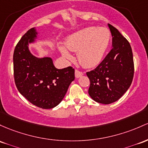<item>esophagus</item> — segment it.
<instances>
[{
  "label": "esophagus",
  "instance_id": "obj_1",
  "mask_svg": "<svg viewBox=\"0 0 148 148\" xmlns=\"http://www.w3.org/2000/svg\"><path fill=\"white\" fill-rule=\"evenodd\" d=\"M83 74H83L82 71L77 70V69H76V70H75V77H76V78L81 77L83 75Z\"/></svg>",
  "mask_w": 148,
  "mask_h": 148
}]
</instances>
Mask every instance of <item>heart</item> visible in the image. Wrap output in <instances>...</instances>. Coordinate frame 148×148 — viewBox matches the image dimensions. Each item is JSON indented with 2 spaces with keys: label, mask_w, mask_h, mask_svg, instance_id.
I'll return each instance as SVG.
<instances>
[{
  "label": "heart",
  "mask_w": 148,
  "mask_h": 148,
  "mask_svg": "<svg viewBox=\"0 0 148 148\" xmlns=\"http://www.w3.org/2000/svg\"><path fill=\"white\" fill-rule=\"evenodd\" d=\"M110 41L111 33L108 29L90 27L70 36L65 46L71 51L77 52L79 61L84 66L93 67L102 61ZM66 49L62 46L60 50L64 58L71 60L72 56Z\"/></svg>",
  "instance_id": "heart-1"
}]
</instances>
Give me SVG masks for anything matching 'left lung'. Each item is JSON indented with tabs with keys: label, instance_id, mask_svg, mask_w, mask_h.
Segmentation results:
<instances>
[{
	"label": "left lung",
	"instance_id": "8db88e82",
	"mask_svg": "<svg viewBox=\"0 0 148 148\" xmlns=\"http://www.w3.org/2000/svg\"><path fill=\"white\" fill-rule=\"evenodd\" d=\"M112 36V49L93 70L88 71V94L99 103L116 102L129 88L134 74L132 49L129 42L108 24Z\"/></svg>",
	"mask_w": 148,
	"mask_h": 148
}]
</instances>
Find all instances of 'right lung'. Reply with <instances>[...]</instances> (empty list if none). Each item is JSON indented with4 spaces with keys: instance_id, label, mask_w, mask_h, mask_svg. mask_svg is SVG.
I'll return each mask as SVG.
<instances>
[{
    "instance_id": "right-lung-1",
    "label": "right lung",
    "mask_w": 148,
    "mask_h": 148,
    "mask_svg": "<svg viewBox=\"0 0 148 148\" xmlns=\"http://www.w3.org/2000/svg\"><path fill=\"white\" fill-rule=\"evenodd\" d=\"M32 28L18 42L13 54L14 78L19 92L31 103L42 109H51L64 98L74 80L71 66L57 69L50 58H38L29 49V43L37 38Z\"/></svg>"
}]
</instances>
